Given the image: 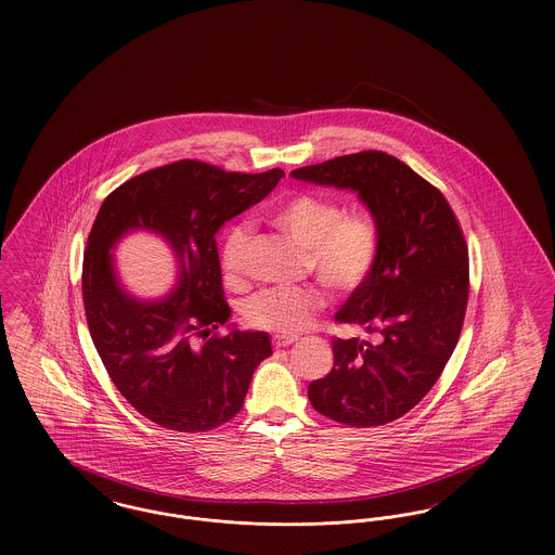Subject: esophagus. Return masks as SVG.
<instances>
[{
  "label": "esophagus",
  "instance_id": "esophagus-1",
  "mask_svg": "<svg viewBox=\"0 0 555 555\" xmlns=\"http://www.w3.org/2000/svg\"><path fill=\"white\" fill-rule=\"evenodd\" d=\"M295 341H297V339H293V337H274L272 345H274L276 349H281V347H287V345H293Z\"/></svg>",
  "mask_w": 555,
  "mask_h": 555
}]
</instances>
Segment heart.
Listing matches in <instances>:
<instances>
[{
	"label": "heart",
	"mask_w": 555,
	"mask_h": 555,
	"mask_svg": "<svg viewBox=\"0 0 555 555\" xmlns=\"http://www.w3.org/2000/svg\"><path fill=\"white\" fill-rule=\"evenodd\" d=\"M270 222L304 247L306 268L337 293L364 285L378 256V229L369 211L344 210L339 199L301 191L270 210ZM251 241L249 224L229 229L222 243L224 281L238 285L245 276ZM324 306L317 287H279L256 293L245 304L251 326L291 337L306 331Z\"/></svg>",
	"instance_id": "heart-1"
}]
</instances>
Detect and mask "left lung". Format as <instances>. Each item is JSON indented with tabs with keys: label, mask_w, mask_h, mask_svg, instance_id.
<instances>
[{
	"label": "left lung",
	"mask_w": 555,
	"mask_h": 555,
	"mask_svg": "<svg viewBox=\"0 0 555 555\" xmlns=\"http://www.w3.org/2000/svg\"><path fill=\"white\" fill-rule=\"evenodd\" d=\"M293 179L358 193L378 229V256L337 322L378 341L333 339L335 364L308 387L322 416L380 426L408 414L446 369L468 304V247L437 186L385 152L304 166Z\"/></svg>",
	"instance_id": "left-lung-1"
}]
</instances>
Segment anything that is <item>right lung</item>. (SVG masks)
I'll return each instance as SVG.
<instances>
[{
    "mask_svg": "<svg viewBox=\"0 0 555 555\" xmlns=\"http://www.w3.org/2000/svg\"><path fill=\"white\" fill-rule=\"evenodd\" d=\"M285 177L224 172L197 159L147 170L104 199L82 256V301L93 345L116 389L147 421L179 433L229 423L247 396L254 370L272 356L270 335L218 328L224 301L216 233L262 202ZM134 230L164 237L178 262V283L158 300L124 289L113 255Z\"/></svg>",
    "mask_w": 555,
    "mask_h": 555,
    "instance_id": "add662e5",
    "label": "right lung"
}]
</instances>
